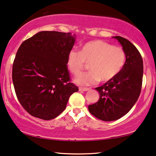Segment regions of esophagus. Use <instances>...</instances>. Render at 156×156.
<instances>
[{"label": "esophagus", "instance_id": "obj_1", "mask_svg": "<svg viewBox=\"0 0 156 156\" xmlns=\"http://www.w3.org/2000/svg\"><path fill=\"white\" fill-rule=\"evenodd\" d=\"M89 90L88 88H83V87H80L79 88V90L80 91H87V90Z\"/></svg>", "mask_w": 156, "mask_h": 156}]
</instances>
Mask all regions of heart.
Returning a JSON list of instances; mask_svg holds the SVG:
<instances>
[{
	"mask_svg": "<svg viewBox=\"0 0 156 156\" xmlns=\"http://www.w3.org/2000/svg\"><path fill=\"white\" fill-rule=\"evenodd\" d=\"M126 55L120 47L113 46L102 40H93L83 45L80 51L71 49L67 55V66L73 74L78 76L89 64L90 71L75 79L79 85L96 84L101 80L114 79L125 66Z\"/></svg>",
	"mask_w": 156,
	"mask_h": 156,
	"instance_id": "heart-1",
	"label": "heart"
}]
</instances>
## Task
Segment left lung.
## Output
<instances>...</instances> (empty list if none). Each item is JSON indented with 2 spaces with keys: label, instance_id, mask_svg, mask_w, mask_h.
<instances>
[{
  "label": "left lung",
  "instance_id": "obj_1",
  "mask_svg": "<svg viewBox=\"0 0 156 156\" xmlns=\"http://www.w3.org/2000/svg\"><path fill=\"white\" fill-rule=\"evenodd\" d=\"M122 46L126 55L125 66L114 79L96 88L99 93L96 103L88 106L90 113L103 121H114L129 112L140 94L143 62L140 53L127 39L113 37Z\"/></svg>",
  "mask_w": 156,
  "mask_h": 156
}]
</instances>
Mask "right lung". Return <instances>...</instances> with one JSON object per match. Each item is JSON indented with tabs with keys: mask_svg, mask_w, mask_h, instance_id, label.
Segmentation results:
<instances>
[{
	"mask_svg": "<svg viewBox=\"0 0 156 156\" xmlns=\"http://www.w3.org/2000/svg\"><path fill=\"white\" fill-rule=\"evenodd\" d=\"M75 41L71 33L43 31L19 47L13 64V83L21 106L33 117H57L78 90L70 82L66 63Z\"/></svg>",
	"mask_w": 156,
	"mask_h": 156,
	"instance_id": "add662e5",
	"label": "right lung"
}]
</instances>
